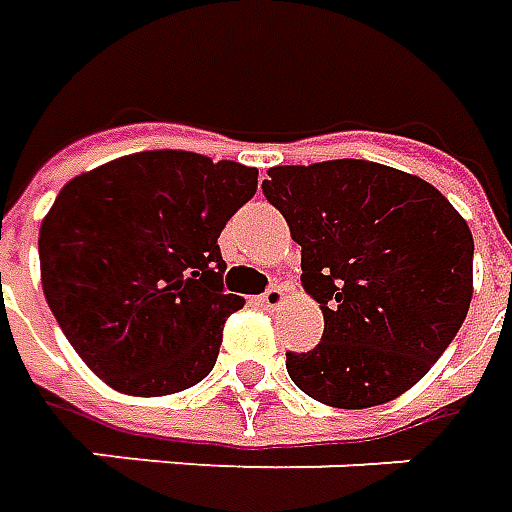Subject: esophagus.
Instances as JSON below:
<instances>
[{
  "instance_id": "esophagus-1",
  "label": "esophagus",
  "mask_w": 512,
  "mask_h": 512,
  "mask_svg": "<svg viewBox=\"0 0 512 512\" xmlns=\"http://www.w3.org/2000/svg\"><path fill=\"white\" fill-rule=\"evenodd\" d=\"M285 302V291L283 288H280V285H271L269 291H263V294H260V305H263V308H280V305H283Z\"/></svg>"
}]
</instances>
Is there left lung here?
<instances>
[{"mask_svg": "<svg viewBox=\"0 0 512 512\" xmlns=\"http://www.w3.org/2000/svg\"><path fill=\"white\" fill-rule=\"evenodd\" d=\"M263 196L302 246V285L322 342L285 353L297 387L367 409L415 387L465 322L474 238L429 182L364 159L271 168Z\"/></svg>", "mask_w": 512, "mask_h": 512, "instance_id": "1", "label": "left lung"}]
</instances>
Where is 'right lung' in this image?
Here are the masks:
<instances>
[{"mask_svg": "<svg viewBox=\"0 0 512 512\" xmlns=\"http://www.w3.org/2000/svg\"><path fill=\"white\" fill-rule=\"evenodd\" d=\"M257 170L142 151L75 176L38 232L41 285L75 353L125 395H173L215 367L227 294L218 235Z\"/></svg>", "mask_w": 512, "mask_h": 512, "instance_id": "obj_1", "label": "right lung"}]
</instances>
